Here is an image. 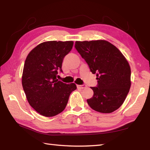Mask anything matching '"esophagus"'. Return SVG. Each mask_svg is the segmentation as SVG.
I'll use <instances>...</instances> for the list:
<instances>
[{
  "instance_id": "esophagus-1",
  "label": "esophagus",
  "mask_w": 150,
  "mask_h": 150,
  "mask_svg": "<svg viewBox=\"0 0 150 150\" xmlns=\"http://www.w3.org/2000/svg\"><path fill=\"white\" fill-rule=\"evenodd\" d=\"M77 88H80V89H84L86 88V86L84 85V84H82V85H77Z\"/></svg>"
}]
</instances>
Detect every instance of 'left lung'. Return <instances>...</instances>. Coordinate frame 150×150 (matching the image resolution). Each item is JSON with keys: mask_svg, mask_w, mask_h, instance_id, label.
<instances>
[{"mask_svg": "<svg viewBox=\"0 0 150 150\" xmlns=\"http://www.w3.org/2000/svg\"><path fill=\"white\" fill-rule=\"evenodd\" d=\"M75 47L97 77V87H91L93 97L87 99L89 106L98 112H113L123 104L131 86L128 62L106 40L76 41Z\"/></svg>", "mask_w": 150, "mask_h": 150, "instance_id": "8db88e82", "label": "left lung"}]
</instances>
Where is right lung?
Listing matches in <instances>:
<instances>
[{"label":"right lung","instance_id":"obj_1","mask_svg":"<svg viewBox=\"0 0 150 150\" xmlns=\"http://www.w3.org/2000/svg\"><path fill=\"white\" fill-rule=\"evenodd\" d=\"M73 45V41L44 42L31 50L25 60L22 87L30 106L41 115L50 117L61 113L77 89L75 84H67L57 79Z\"/></svg>","mask_w":150,"mask_h":150}]
</instances>
